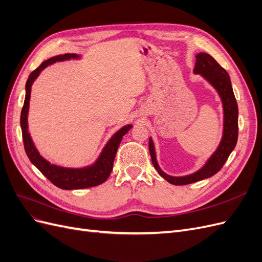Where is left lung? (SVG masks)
<instances>
[{"mask_svg": "<svg viewBox=\"0 0 262 262\" xmlns=\"http://www.w3.org/2000/svg\"><path fill=\"white\" fill-rule=\"evenodd\" d=\"M195 66L193 72L195 74H200L207 80L214 89L219 93L222 104H223L224 113V129L223 137L220 144L203 167L198 171L191 173V175L182 176V177H172L165 173L157 164L156 153L153 140L149 138L148 148L152 163L158 173L170 182L171 185L181 186L188 185L203 180L205 178H210L223 167V165L227 161L228 156L231 155L232 150L235 148L237 139H238V107L232 89V83L229 75L226 71L222 68L219 63L214 60L210 54L200 52L195 55Z\"/></svg>", "mask_w": 262, "mask_h": 262, "instance_id": "left-lung-1", "label": "left lung"}]
</instances>
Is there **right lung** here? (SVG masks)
I'll return each instance as SVG.
<instances>
[{"label":"right lung","instance_id":"add662e5","mask_svg":"<svg viewBox=\"0 0 262 262\" xmlns=\"http://www.w3.org/2000/svg\"><path fill=\"white\" fill-rule=\"evenodd\" d=\"M78 58H80V55H77L75 53L60 54V55H57V57H52L47 61H43L35 71H33L26 82V96H25V101H24V106L20 113V128L23 133L24 147H25L26 154L29 158V161L33 163L36 167L42 172V175L48 178L54 186L64 190L91 188L105 182L108 179L110 172L113 170L117 149L122 140V137L132 128L131 124H128V125H124L120 130H118L112 137V139L107 142L105 147L102 148V152L97 158V161L93 165L87 166V167H83V168L61 167V166L51 164L50 162L45 160V158L39 154L28 132L27 117H28V109H29L31 85H33L34 81L38 77V75L40 74L41 71L45 68L52 64V63L66 61L70 59H78Z\"/></svg>","mask_w":262,"mask_h":262}]
</instances>
